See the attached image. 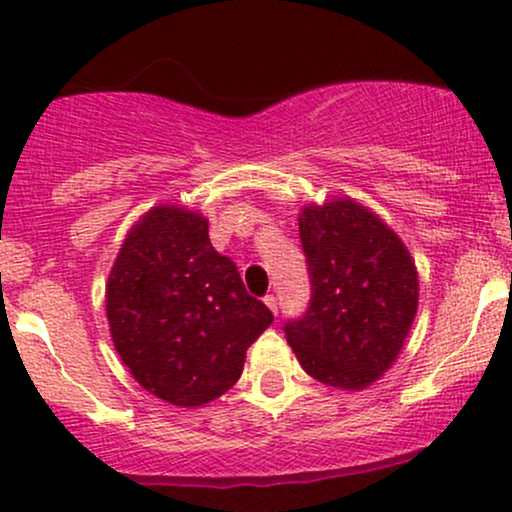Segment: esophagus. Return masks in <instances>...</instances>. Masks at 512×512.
<instances>
[{
    "mask_svg": "<svg viewBox=\"0 0 512 512\" xmlns=\"http://www.w3.org/2000/svg\"><path fill=\"white\" fill-rule=\"evenodd\" d=\"M264 303H267V307L274 312V315H279V303H276L274 295H267V298H264Z\"/></svg>",
    "mask_w": 512,
    "mask_h": 512,
    "instance_id": "1",
    "label": "esophagus"
}]
</instances>
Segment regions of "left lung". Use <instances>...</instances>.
I'll use <instances>...</instances> for the list:
<instances>
[{
    "label": "left lung",
    "mask_w": 512,
    "mask_h": 512,
    "mask_svg": "<svg viewBox=\"0 0 512 512\" xmlns=\"http://www.w3.org/2000/svg\"><path fill=\"white\" fill-rule=\"evenodd\" d=\"M310 305L283 326L310 377L360 391L396 360L417 312V269L396 233L357 202L303 207Z\"/></svg>",
    "instance_id": "8db88e82"
}]
</instances>
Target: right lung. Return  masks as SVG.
<instances>
[{
	"mask_svg": "<svg viewBox=\"0 0 512 512\" xmlns=\"http://www.w3.org/2000/svg\"><path fill=\"white\" fill-rule=\"evenodd\" d=\"M107 317L123 365L145 391L181 408L240 379L245 350L274 315L209 243L207 219L159 205L123 240L107 283Z\"/></svg>",
	"mask_w": 512,
	"mask_h": 512,
	"instance_id": "1",
	"label": "right lung"
}]
</instances>
